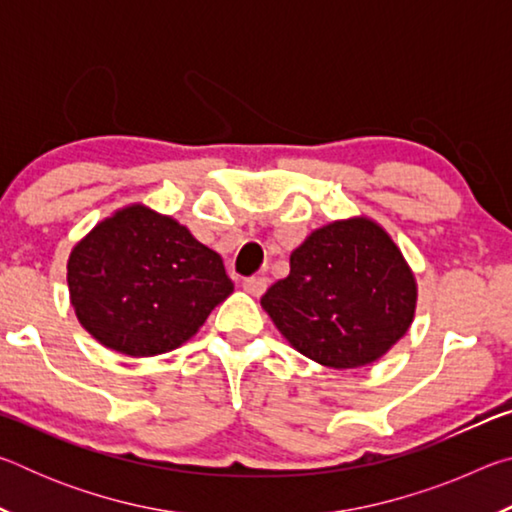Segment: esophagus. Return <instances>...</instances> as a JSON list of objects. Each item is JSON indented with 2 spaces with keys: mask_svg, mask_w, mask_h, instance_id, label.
<instances>
[{
  "mask_svg": "<svg viewBox=\"0 0 512 512\" xmlns=\"http://www.w3.org/2000/svg\"><path fill=\"white\" fill-rule=\"evenodd\" d=\"M268 287V280L264 275H250L244 280V289L250 293V296H262Z\"/></svg>",
  "mask_w": 512,
  "mask_h": 512,
  "instance_id": "34e87169",
  "label": "esophagus"
}]
</instances>
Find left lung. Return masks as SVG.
I'll list each match as a JSON object with an SVG mask.
<instances>
[{
	"label": "left lung",
	"instance_id": "left-lung-1",
	"mask_svg": "<svg viewBox=\"0 0 512 512\" xmlns=\"http://www.w3.org/2000/svg\"><path fill=\"white\" fill-rule=\"evenodd\" d=\"M284 339L327 368H359L402 339L415 280L393 239L368 219L320 228L291 253V273L262 296Z\"/></svg>",
	"mask_w": 512,
	"mask_h": 512
}]
</instances>
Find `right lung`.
<instances>
[{
    "mask_svg": "<svg viewBox=\"0 0 512 512\" xmlns=\"http://www.w3.org/2000/svg\"><path fill=\"white\" fill-rule=\"evenodd\" d=\"M67 282L81 325L131 357L183 345L235 289L219 253L142 205L101 221L72 250Z\"/></svg>",
    "mask_w": 512,
    "mask_h": 512,
    "instance_id": "right-lung-1",
    "label": "right lung"
}]
</instances>
